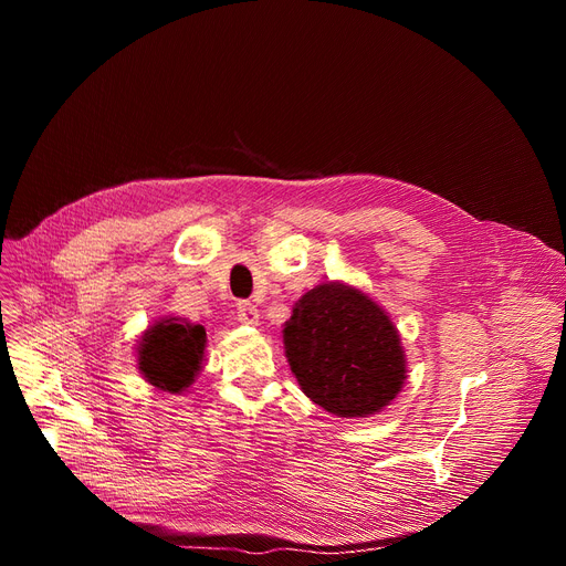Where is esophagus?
Instances as JSON below:
<instances>
[{
  "instance_id": "esophagus-1",
  "label": "esophagus",
  "mask_w": 566,
  "mask_h": 566,
  "mask_svg": "<svg viewBox=\"0 0 566 566\" xmlns=\"http://www.w3.org/2000/svg\"><path fill=\"white\" fill-rule=\"evenodd\" d=\"M235 318L241 321L243 325H256L259 323V310H256L254 303L241 301L235 305Z\"/></svg>"
}]
</instances>
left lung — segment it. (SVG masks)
Wrapping results in <instances>:
<instances>
[{
	"mask_svg": "<svg viewBox=\"0 0 566 566\" xmlns=\"http://www.w3.org/2000/svg\"><path fill=\"white\" fill-rule=\"evenodd\" d=\"M284 348L303 392L339 418L378 412L406 380L390 316L344 284H321L303 295L286 321Z\"/></svg>",
	"mask_w": 566,
	"mask_h": 566,
	"instance_id": "1",
	"label": "left lung"
}]
</instances>
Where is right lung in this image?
I'll use <instances>...</instances> for the list:
<instances>
[{
	"label": "right lung",
	"mask_w": 566,
	"mask_h": 566,
	"mask_svg": "<svg viewBox=\"0 0 566 566\" xmlns=\"http://www.w3.org/2000/svg\"><path fill=\"white\" fill-rule=\"evenodd\" d=\"M203 346V325H192L181 318H163L151 325L139 342V371L165 392H184L201 369Z\"/></svg>",
	"instance_id": "right-lung-1"
}]
</instances>
